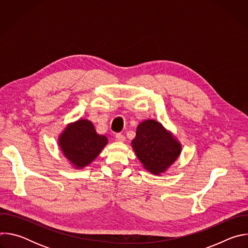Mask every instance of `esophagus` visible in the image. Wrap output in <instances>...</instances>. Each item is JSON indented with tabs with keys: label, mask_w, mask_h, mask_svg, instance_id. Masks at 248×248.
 Instances as JSON below:
<instances>
[{
	"label": "esophagus",
	"mask_w": 248,
	"mask_h": 248,
	"mask_svg": "<svg viewBox=\"0 0 248 248\" xmlns=\"http://www.w3.org/2000/svg\"><path fill=\"white\" fill-rule=\"evenodd\" d=\"M116 139L118 141H120V142H124V141L125 140V136L124 134H122V133H117L116 134Z\"/></svg>",
	"instance_id": "1"
}]
</instances>
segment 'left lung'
I'll list each match as a JSON object with an SVG mask.
<instances>
[{
	"label": "left lung",
	"instance_id": "obj_1",
	"mask_svg": "<svg viewBox=\"0 0 248 248\" xmlns=\"http://www.w3.org/2000/svg\"><path fill=\"white\" fill-rule=\"evenodd\" d=\"M131 145L141 164L154 174L165 172L182 152L178 139L155 120L138 124Z\"/></svg>",
	"mask_w": 248,
	"mask_h": 248
}]
</instances>
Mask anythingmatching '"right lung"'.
<instances>
[{"label": "right lung", "instance_id": "obj_1", "mask_svg": "<svg viewBox=\"0 0 248 248\" xmlns=\"http://www.w3.org/2000/svg\"><path fill=\"white\" fill-rule=\"evenodd\" d=\"M107 143L108 138L98 134L93 124L85 119L67 124L59 136L62 152L76 169L91 164Z\"/></svg>", "mask_w": 248, "mask_h": 248}]
</instances>
